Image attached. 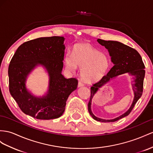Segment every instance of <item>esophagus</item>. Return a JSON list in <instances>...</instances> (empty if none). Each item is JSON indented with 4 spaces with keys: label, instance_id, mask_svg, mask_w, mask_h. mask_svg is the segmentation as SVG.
Listing matches in <instances>:
<instances>
[{
    "label": "esophagus",
    "instance_id": "esophagus-1",
    "mask_svg": "<svg viewBox=\"0 0 153 153\" xmlns=\"http://www.w3.org/2000/svg\"><path fill=\"white\" fill-rule=\"evenodd\" d=\"M84 86V84L82 83L81 81H79V83H78V87H83Z\"/></svg>",
    "mask_w": 153,
    "mask_h": 153
}]
</instances>
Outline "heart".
<instances>
[{
	"label": "heart",
	"instance_id": "obj_1",
	"mask_svg": "<svg viewBox=\"0 0 153 153\" xmlns=\"http://www.w3.org/2000/svg\"><path fill=\"white\" fill-rule=\"evenodd\" d=\"M65 61L66 68L72 72L76 71L77 66L81 67L82 79L88 83L102 78L109 65L107 57L88 44L77 45L73 53L68 52Z\"/></svg>",
	"mask_w": 153,
	"mask_h": 153
}]
</instances>
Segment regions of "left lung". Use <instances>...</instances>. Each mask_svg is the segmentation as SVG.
Here are the masks:
<instances>
[{
	"label": "left lung",
	"mask_w": 153,
	"mask_h": 153,
	"mask_svg": "<svg viewBox=\"0 0 153 153\" xmlns=\"http://www.w3.org/2000/svg\"><path fill=\"white\" fill-rule=\"evenodd\" d=\"M101 45L106 48L111 57V61L114 64L107 75L97 83L93 84L91 88V98L88 104V110L90 114L96 121L101 122H114L128 116L134 108L135 104L140 98L143 93V79L145 77V65L142 57L137 51L123 43L114 41H105L98 39L97 40ZM128 73L133 77V89L135 97L131 106L124 114L112 120H104L99 119L93 114L91 111V102L93 97L99 88L106 84L110 80L121 74Z\"/></svg>",
	"instance_id": "8db88e82"
}]
</instances>
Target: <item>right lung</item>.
Wrapping results in <instances>:
<instances>
[{
  "instance_id": "1",
  "label": "right lung",
  "mask_w": 153,
  "mask_h": 153,
  "mask_svg": "<svg viewBox=\"0 0 153 153\" xmlns=\"http://www.w3.org/2000/svg\"><path fill=\"white\" fill-rule=\"evenodd\" d=\"M63 37H40L23 43L10 62L9 89L11 96L25 114L39 120L59 117L65 110L68 96L77 88L76 78L62 75L65 46ZM42 65L49 76L48 92L42 97L32 95L25 82L30 72Z\"/></svg>"
}]
</instances>
